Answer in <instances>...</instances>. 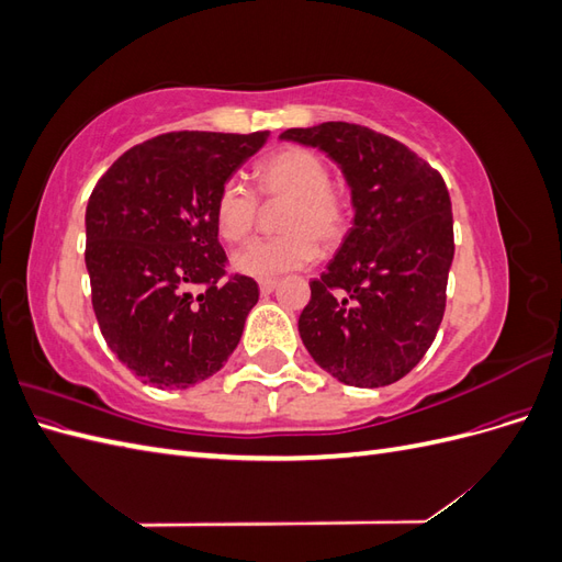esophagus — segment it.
Segmentation results:
<instances>
[{
	"label": "esophagus",
	"instance_id": "34e87169",
	"mask_svg": "<svg viewBox=\"0 0 562 562\" xmlns=\"http://www.w3.org/2000/svg\"><path fill=\"white\" fill-rule=\"evenodd\" d=\"M277 285H279V281H277V279H262V281H260V293H262V295L274 293V291H277Z\"/></svg>",
	"mask_w": 562,
	"mask_h": 562
}]
</instances>
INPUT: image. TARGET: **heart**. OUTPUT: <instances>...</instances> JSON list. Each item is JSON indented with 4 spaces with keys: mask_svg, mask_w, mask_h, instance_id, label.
I'll return each mask as SVG.
<instances>
[{
    "mask_svg": "<svg viewBox=\"0 0 562 562\" xmlns=\"http://www.w3.org/2000/svg\"><path fill=\"white\" fill-rule=\"evenodd\" d=\"M283 203L274 239L244 246L232 255V267L246 277L271 279L316 260L318 246L335 248L349 229L351 199L330 182V168L314 149L285 145L265 157L255 171V192L229 178L215 196V227L229 244H241L258 227L260 202Z\"/></svg>",
    "mask_w": 562,
    "mask_h": 562,
    "instance_id": "heart-1",
    "label": "heart"
}]
</instances>
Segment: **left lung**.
<instances>
[{"mask_svg": "<svg viewBox=\"0 0 562 562\" xmlns=\"http://www.w3.org/2000/svg\"><path fill=\"white\" fill-rule=\"evenodd\" d=\"M281 138L318 147L351 187L353 227L323 271L297 328L312 359L353 386L405 378L446 312L452 206L436 168L368 126L326 122Z\"/></svg>", "mask_w": 562, "mask_h": 562, "instance_id": "left-lung-1", "label": "left lung"}]
</instances>
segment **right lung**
Listing matches in <instances>:
<instances>
[{"instance_id":"right-lung-1","label":"right lung","mask_w":562,"mask_h":562,"mask_svg":"<svg viewBox=\"0 0 562 562\" xmlns=\"http://www.w3.org/2000/svg\"><path fill=\"white\" fill-rule=\"evenodd\" d=\"M269 131H176L126 149L87 206L91 302L108 347L135 378L187 389L225 366L258 302L227 274L215 196ZM204 291L194 299L189 288Z\"/></svg>"}]
</instances>
